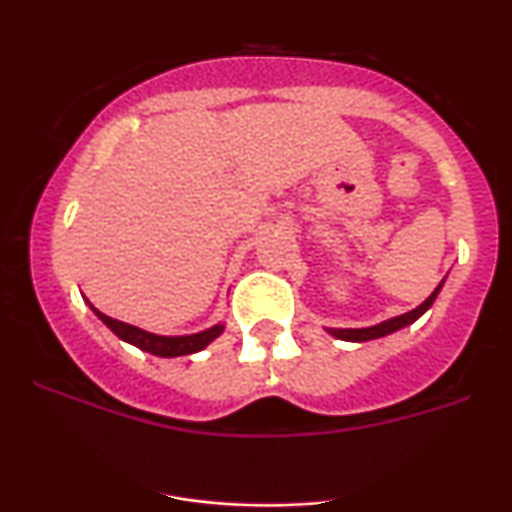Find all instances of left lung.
Returning a JSON list of instances; mask_svg holds the SVG:
<instances>
[{
    "label": "left lung",
    "instance_id": "1",
    "mask_svg": "<svg viewBox=\"0 0 512 512\" xmlns=\"http://www.w3.org/2000/svg\"><path fill=\"white\" fill-rule=\"evenodd\" d=\"M440 286H443V281H440V284L436 286V291H433L431 296H428L426 301L419 305V308L409 310V313H404V315H399V317H392V320L380 322V325L363 327V330H330V334H334V337H337V339H344V342H368V339H378V337H385V334H392V332L402 330V327H407L414 320H419V317L424 315L428 308H431L433 301H436Z\"/></svg>",
    "mask_w": 512,
    "mask_h": 512
}]
</instances>
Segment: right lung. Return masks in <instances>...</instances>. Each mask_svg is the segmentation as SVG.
Here are the masks:
<instances>
[{
	"label": "right lung",
	"instance_id": "1",
	"mask_svg": "<svg viewBox=\"0 0 512 512\" xmlns=\"http://www.w3.org/2000/svg\"><path fill=\"white\" fill-rule=\"evenodd\" d=\"M91 308H93V305H91ZM93 313L101 317L105 325H108L110 330H113L117 337L122 339V342H129V344L137 346V349L149 351V354L163 356V358L187 356V354H195V351H202L204 346L214 342V339L223 332V325H214V327H209V330H204V332L187 334V337H161V334L144 332V330H139V327L127 325V322L113 320V317L103 315L101 310H96V308H93Z\"/></svg>",
	"mask_w": 512,
	"mask_h": 512
}]
</instances>
